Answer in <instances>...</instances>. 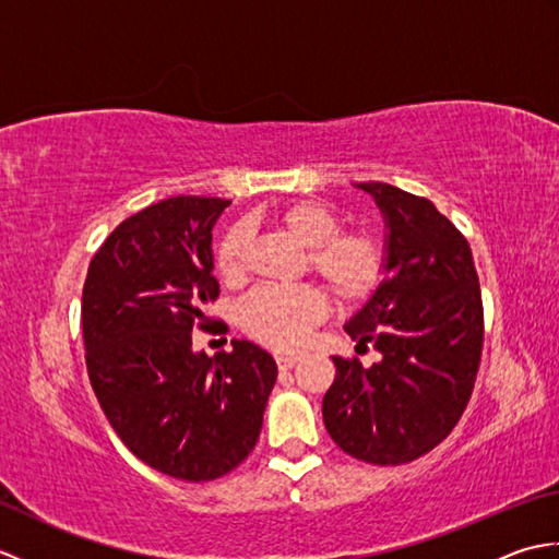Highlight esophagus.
I'll return each instance as SVG.
<instances>
[{
  "mask_svg": "<svg viewBox=\"0 0 559 559\" xmlns=\"http://www.w3.org/2000/svg\"><path fill=\"white\" fill-rule=\"evenodd\" d=\"M300 362V355H288V353H276V365L278 370H290Z\"/></svg>",
  "mask_w": 559,
  "mask_h": 559,
  "instance_id": "obj_1",
  "label": "esophagus"
}]
</instances>
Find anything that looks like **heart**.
<instances>
[{
    "label": "heart",
    "mask_w": 559,
    "mask_h": 559,
    "mask_svg": "<svg viewBox=\"0 0 559 559\" xmlns=\"http://www.w3.org/2000/svg\"><path fill=\"white\" fill-rule=\"evenodd\" d=\"M283 230L310 249V264L338 302H365L384 278L386 249L370 230H341L338 211L319 199H298L273 213ZM247 233L235 225L216 247V271L225 283L245 276ZM326 298L314 286L257 288L240 305V326L254 341L276 350H298L310 329L324 319Z\"/></svg>",
    "instance_id": "obj_1"
}]
</instances>
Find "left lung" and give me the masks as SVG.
Returning <instances> with one entry per match:
<instances>
[{
  "mask_svg": "<svg viewBox=\"0 0 559 559\" xmlns=\"http://www.w3.org/2000/svg\"><path fill=\"white\" fill-rule=\"evenodd\" d=\"M386 223V269L374 295L346 322L382 360L334 358L322 413L346 454L399 466L432 451L468 406L483 350V300L471 247L456 225L384 182H360Z\"/></svg>",
  "mask_w": 559,
  "mask_h": 559,
  "instance_id": "1",
  "label": "left lung"
}]
</instances>
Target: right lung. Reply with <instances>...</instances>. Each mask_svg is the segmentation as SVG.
<instances>
[{"instance_id": "1", "label": "right lung", "mask_w": 559, "mask_h": 559, "mask_svg": "<svg viewBox=\"0 0 559 559\" xmlns=\"http://www.w3.org/2000/svg\"><path fill=\"white\" fill-rule=\"evenodd\" d=\"M230 201L173 197L122 221L91 259L81 326L105 418L146 466L187 483L216 480L254 449L278 367L233 341L192 350L201 307L218 298L213 225Z\"/></svg>"}]
</instances>
